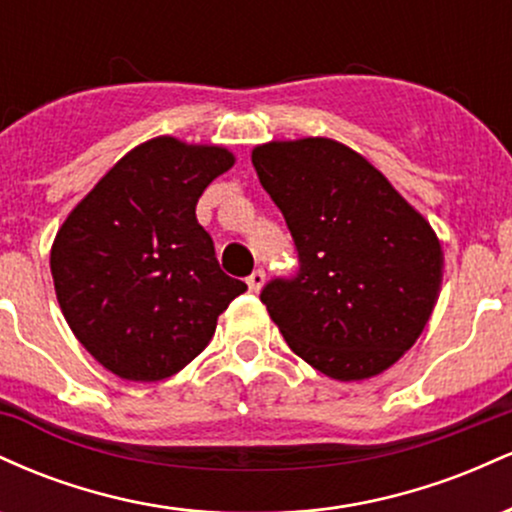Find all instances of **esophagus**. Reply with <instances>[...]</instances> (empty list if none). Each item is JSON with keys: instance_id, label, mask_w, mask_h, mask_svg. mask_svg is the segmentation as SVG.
<instances>
[{"instance_id": "34e87169", "label": "esophagus", "mask_w": 512, "mask_h": 512, "mask_svg": "<svg viewBox=\"0 0 512 512\" xmlns=\"http://www.w3.org/2000/svg\"><path fill=\"white\" fill-rule=\"evenodd\" d=\"M262 286H264V272H262V269H255V272L248 276V289L252 293H257L262 289Z\"/></svg>"}]
</instances>
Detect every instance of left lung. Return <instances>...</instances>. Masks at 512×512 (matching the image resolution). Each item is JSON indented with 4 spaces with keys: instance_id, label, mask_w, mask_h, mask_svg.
<instances>
[{
    "instance_id": "1",
    "label": "left lung",
    "mask_w": 512,
    "mask_h": 512,
    "mask_svg": "<svg viewBox=\"0 0 512 512\" xmlns=\"http://www.w3.org/2000/svg\"><path fill=\"white\" fill-rule=\"evenodd\" d=\"M252 166L301 262L296 279L269 281L260 296L293 354L342 383L395 366L438 301L443 250L431 223L334 139L260 144Z\"/></svg>"
}]
</instances>
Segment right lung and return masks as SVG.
Returning <instances> with one entry per match:
<instances>
[{"label": "right lung", "mask_w": 512, "mask_h": 512, "mask_svg": "<svg viewBox=\"0 0 512 512\" xmlns=\"http://www.w3.org/2000/svg\"><path fill=\"white\" fill-rule=\"evenodd\" d=\"M236 156L156 137L134 146L57 231L50 272L81 346L122 380L156 383L204 351L248 291L221 272L195 207Z\"/></svg>", "instance_id": "obj_1"}]
</instances>
